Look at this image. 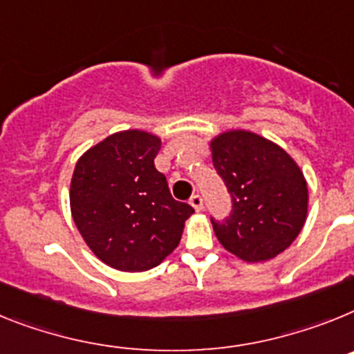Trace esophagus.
I'll use <instances>...</instances> for the list:
<instances>
[{"label":"esophagus","mask_w":354,"mask_h":354,"mask_svg":"<svg viewBox=\"0 0 354 354\" xmlns=\"http://www.w3.org/2000/svg\"><path fill=\"white\" fill-rule=\"evenodd\" d=\"M190 205L196 208V212H201L203 210V198L199 194H194V196H190Z\"/></svg>","instance_id":"34e87169"}]
</instances>
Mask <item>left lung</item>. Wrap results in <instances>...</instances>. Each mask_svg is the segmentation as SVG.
Segmentation results:
<instances>
[{"label":"left lung","instance_id":"8db88e82","mask_svg":"<svg viewBox=\"0 0 354 354\" xmlns=\"http://www.w3.org/2000/svg\"><path fill=\"white\" fill-rule=\"evenodd\" d=\"M212 160L232 198L224 219L210 217L221 244L245 262H262L287 250L305 224L308 205L305 176L296 162L250 131L217 137Z\"/></svg>","mask_w":354,"mask_h":354}]
</instances>
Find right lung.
Masks as SVG:
<instances>
[{"label":"right lung","instance_id":"obj_1","mask_svg":"<svg viewBox=\"0 0 354 354\" xmlns=\"http://www.w3.org/2000/svg\"><path fill=\"white\" fill-rule=\"evenodd\" d=\"M160 139L121 131L88 149L71 181L76 228L100 260L128 272L153 269L174 251L194 208L171 196L155 169Z\"/></svg>","mask_w":354,"mask_h":354}]
</instances>
